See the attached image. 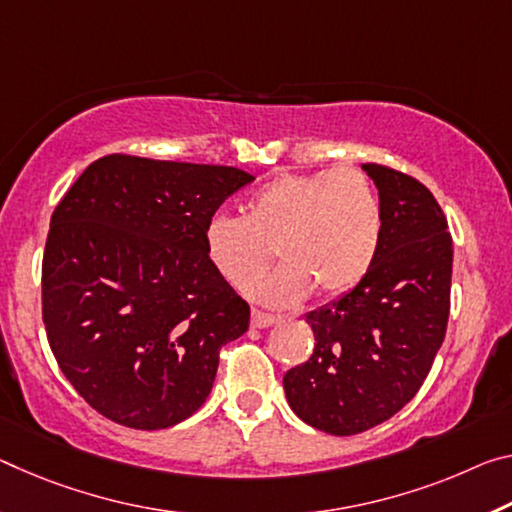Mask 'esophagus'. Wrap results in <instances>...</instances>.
<instances>
[{"label":"esophagus","mask_w":512,"mask_h":512,"mask_svg":"<svg viewBox=\"0 0 512 512\" xmlns=\"http://www.w3.org/2000/svg\"><path fill=\"white\" fill-rule=\"evenodd\" d=\"M275 321H278V316L266 314L262 310H253V319H250V323H253V328H271Z\"/></svg>","instance_id":"obj_1"}]
</instances>
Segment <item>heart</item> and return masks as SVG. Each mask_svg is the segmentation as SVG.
Wrapping results in <instances>:
<instances>
[{"label":"heart","instance_id":"b5f03b06","mask_svg":"<svg viewBox=\"0 0 512 512\" xmlns=\"http://www.w3.org/2000/svg\"><path fill=\"white\" fill-rule=\"evenodd\" d=\"M385 216L376 186L360 168L278 175L246 202V216L214 214L205 250L234 289L246 291L269 269H282L253 289L273 305L337 298L360 285L376 264Z\"/></svg>","mask_w":512,"mask_h":512}]
</instances>
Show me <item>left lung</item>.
Listing matches in <instances>:
<instances>
[{
    "label": "left lung",
    "instance_id": "left-lung-1",
    "mask_svg": "<svg viewBox=\"0 0 512 512\" xmlns=\"http://www.w3.org/2000/svg\"><path fill=\"white\" fill-rule=\"evenodd\" d=\"M362 168L383 202L378 259L358 287L307 314L314 351L282 380L291 410L339 437L383 424L419 392L451 310L453 241L442 207L412 175Z\"/></svg>",
    "mask_w": 512,
    "mask_h": 512
}]
</instances>
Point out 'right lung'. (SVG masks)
<instances>
[{
    "instance_id": "right-lung-1",
    "label": "right lung",
    "mask_w": 512,
    "mask_h": 512,
    "mask_svg": "<svg viewBox=\"0 0 512 512\" xmlns=\"http://www.w3.org/2000/svg\"><path fill=\"white\" fill-rule=\"evenodd\" d=\"M255 177L232 166L107 154L52 214L43 323L63 376L120 426L159 431L212 392L250 305L209 262L205 225Z\"/></svg>"
}]
</instances>
